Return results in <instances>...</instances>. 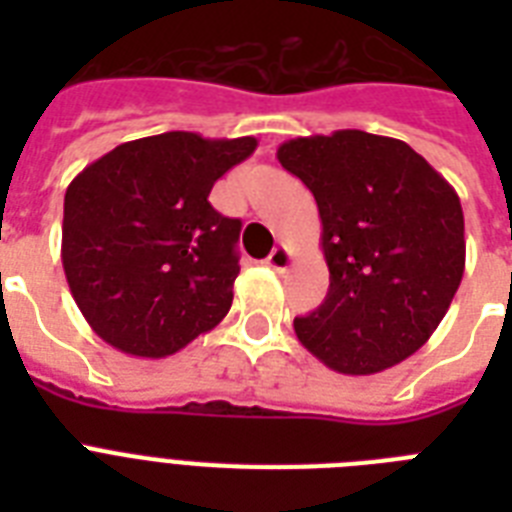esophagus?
<instances>
[{"mask_svg": "<svg viewBox=\"0 0 512 512\" xmlns=\"http://www.w3.org/2000/svg\"><path fill=\"white\" fill-rule=\"evenodd\" d=\"M265 265H268V268H273V271H279V273L287 271L289 265H292V255H289V249L287 247H276L271 255H268Z\"/></svg>", "mask_w": 512, "mask_h": 512, "instance_id": "obj_1", "label": "esophagus"}]
</instances>
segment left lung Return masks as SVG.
Masks as SVG:
<instances>
[{
    "label": "left lung",
    "instance_id": "1",
    "mask_svg": "<svg viewBox=\"0 0 512 512\" xmlns=\"http://www.w3.org/2000/svg\"><path fill=\"white\" fill-rule=\"evenodd\" d=\"M321 215L329 292L297 340L340 374H377L428 342L465 271L460 196L404 140L337 130L279 146Z\"/></svg>",
    "mask_w": 512,
    "mask_h": 512
}]
</instances>
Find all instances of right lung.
I'll list each match as a JSON object with an SVG mask.
<instances>
[{
	"instance_id": "add662e5",
	"label": "right lung",
	"mask_w": 512,
	"mask_h": 512,
	"mask_svg": "<svg viewBox=\"0 0 512 512\" xmlns=\"http://www.w3.org/2000/svg\"><path fill=\"white\" fill-rule=\"evenodd\" d=\"M255 148V138L164 132L116 146L71 180L60 257L95 335L164 358L225 319L241 220L220 215L209 191Z\"/></svg>"
}]
</instances>
